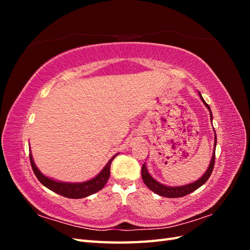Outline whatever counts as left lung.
Segmentation results:
<instances>
[{
  "mask_svg": "<svg viewBox=\"0 0 250 250\" xmlns=\"http://www.w3.org/2000/svg\"><path fill=\"white\" fill-rule=\"evenodd\" d=\"M199 96L201 98L202 102L204 103V105H206V106L208 107V109L209 110L210 120H211V119H213V116H211V111H210L209 106L208 105V103L203 100V98H202L200 93H199ZM216 144H217V137H216V132H215V148H214L213 156H211V160H210V164L208 166L207 172L204 173V175H202L201 178H199L198 180H196L195 183L188 184V185H186V186H180V187H167V186H164V185L158 183V181H156L154 178L151 177V175L147 171V168H146L145 164H144L143 167H142V178L144 180V183H145V185L150 188L151 191L156 193L157 195H160V196H164V197L178 198V197H184V196L188 195L190 193L194 192L195 190H197V188H200L202 185L206 184L207 180L209 178L211 172H213L214 165H215Z\"/></svg>",
  "mask_w": 250,
  "mask_h": 250,
  "instance_id": "1",
  "label": "left lung"
}]
</instances>
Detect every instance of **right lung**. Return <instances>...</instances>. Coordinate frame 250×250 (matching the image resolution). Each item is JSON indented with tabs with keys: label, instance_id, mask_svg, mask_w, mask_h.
<instances>
[{
	"label": "right lung",
	"instance_id": "add662e5",
	"mask_svg": "<svg viewBox=\"0 0 250 250\" xmlns=\"http://www.w3.org/2000/svg\"><path fill=\"white\" fill-rule=\"evenodd\" d=\"M118 154L113 155L109 162L106 164V166L103 168V170L98 174V175L90 179L88 181H84V183H80V184H67V183H60V181L53 180L47 176H44L42 172L37 169L35 166L32 154L31 152L29 153L30 156V162H31V167L32 170L35 174V176L37 177L41 183L48 188L49 190L55 192L59 195L63 196V197L66 198H74V199H78V198H84L87 197V196L92 195L94 193H97L98 191H100L105 186V184L107 183V180L110 175V165L113 158H115Z\"/></svg>",
	"mask_w": 250,
	"mask_h": 250
}]
</instances>
